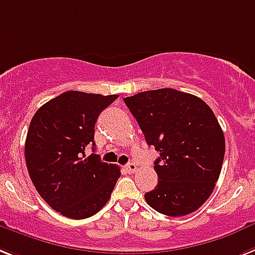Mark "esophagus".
I'll list each match as a JSON object with an SVG mask.
<instances>
[{
  "instance_id": "34e87169",
  "label": "esophagus",
  "mask_w": 255,
  "mask_h": 255,
  "mask_svg": "<svg viewBox=\"0 0 255 255\" xmlns=\"http://www.w3.org/2000/svg\"><path fill=\"white\" fill-rule=\"evenodd\" d=\"M126 170H127L128 172H129V174H134V172L137 171V166H136V164H134L133 162H129V163H128L127 166H126Z\"/></svg>"
}]
</instances>
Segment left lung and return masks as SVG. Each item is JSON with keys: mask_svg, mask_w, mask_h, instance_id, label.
Listing matches in <instances>:
<instances>
[{"mask_svg": "<svg viewBox=\"0 0 255 255\" xmlns=\"http://www.w3.org/2000/svg\"><path fill=\"white\" fill-rule=\"evenodd\" d=\"M124 102L147 145L159 151L154 162L158 184L145 193L147 205L168 217L200 209L215 188L226 151L213 110L201 98L171 88L141 92Z\"/></svg>", "mask_w": 255, "mask_h": 255, "instance_id": "obj_1", "label": "left lung"}]
</instances>
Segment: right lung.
<instances>
[{
	"mask_svg": "<svg viewBox=\"0 0 255 255\" xmlns=\"http://www.w3.org/2000/svg\"><path fill=\"white\" fill-rule=\"evenodd\" d=\"M119 97L68 91L36 111L25 138V164L42 200L63 217L85 219L106 205L121 168L85 157L95 146V124ZM95 149V147H93Z\"/></svg>",
	"mask_w": 255,
	"mask_h": 255,
	"instance_id": "add662e5",
	"label": "right lung"
}]
</instances>
